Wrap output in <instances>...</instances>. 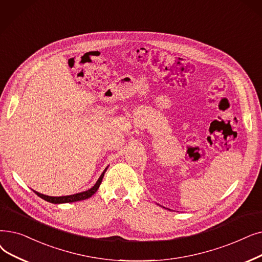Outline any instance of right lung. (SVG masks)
I'll return each mask as SVG.
<instances>
[{
  "instance_id": "obj_1",
  "label": "right lung",
  "mask_w": 262,
  "mask_h": 262,
  "mask_svg": "<svg viewBox=\"0 0 262 262\" xmlns=\"http://www.w3.org/2000/svg\"><path fill=\"white\" fill-rule=\"evenodd\" d=\"M106 170H107V168L104 170V172L101 173V176L99 177V179L96 182V184L92 188H90L89 190H85V191H82V192H79V194H75V195H71V196H62V197H50V196L39 194V192H37V191H35V194L38 197H40L41 199L46 200L48 202H51V203H67V202H75V201L85 200V199L90 198L91 196L95 194L96 190L98 189V187L101 183V181H103V178H104Z\"/></svg>"
}]
</instances>
